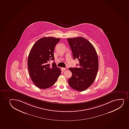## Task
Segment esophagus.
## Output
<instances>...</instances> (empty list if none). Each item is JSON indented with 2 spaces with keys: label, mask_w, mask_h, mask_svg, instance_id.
<instances>
[{
  "label": "esophagus",
  "mask_w": 129,
  "mask_h": 129,
  "mask_svg": "<svg viewBox=\"0 0 129 129\" xmlns=\"http://www.w3.org/2000/svg\"><path fill=\"white\" fill-rule=\"evenodd\" d=\"M61 69L62 70V71H64L65 70H66V68H61Z\"/></svg>",
  "instance_id": "esophagus-1"
}]
</instances>
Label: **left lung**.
Returning a JSON list of instances; mask_svg holds the SVG:
<instances>
[{"label": "left lung", "instance_id": "left-lung-1", "mask_svg": "<svg viewBox=\"0 0 129 129\" xmlns=\"http://www.w3.org/2000/svg\"><path fill=\"white\" fill-rule=\"evenodd\" d=\"M74 59L78 60V68H70L72 75L68 79L70 87L83 91L93 83L98 72L99 60L96 50L88 40L82 37L68 38Z\"/></svg>", "mask_w": 129, "mask_h": 129}]
</instances>
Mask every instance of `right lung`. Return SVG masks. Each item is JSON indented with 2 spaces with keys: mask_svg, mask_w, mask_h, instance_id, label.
I'll use <instances>...</instances> for the list:
<instances>
[{
  "mask_svg": "<svg viewBox=\"0 0 129 129\" xmlns=\"http://www.w3.org/2000/svg\"><path fill=\"white\" fill-rule=\"evenodd\" d=\"M60 39L44 37L34 43L27 60L28 71L31 80L37 87L46 89L53 86L60 75V68L57 67L54 60V51Z\"/></svg>",
  "mask_w": 129,
  "mask_h": 129,
  "instance_id": "obj_1",
  "label": "right lung"
}]
</instances>
